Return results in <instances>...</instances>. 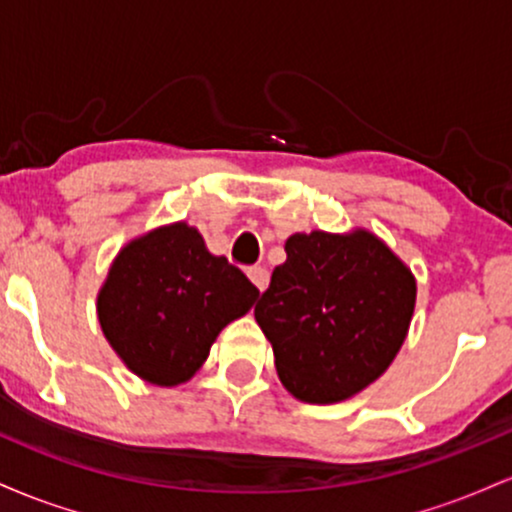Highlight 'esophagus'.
Listing matches in <instances>:
<instances>
[{
	"mask_svg": "<svg viewBox=\"0 0 512 512\" xmlns=\"http://www.w3.org/2000/svg\"><path fill=\"white\" fill-rule=\"evenodd\" d=\"M248 276H250L252 284L257 286V289H260V291L267 289V284H269V272H267V269H264V267H252V269H248Z\"/></svg>",
	"mask_w": 512,
	"mask_h": 512,
	"instance_id": "34e87169",
	"label": "esophagus"
}]
</instances>
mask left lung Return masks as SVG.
Returning <instances> with one entry per match:
<instances>
[{"label": "left lung", "mask_w": 512, "mask_h": 512, "mask_svg": "<svg viewBox=\"0 0 512 512\" xmlns=\"http://www.w3.org/2000/svg\"><path fill=\"white\" fill-rule=\"evenodd\" d=\"M416 281L368 231L296 233L255 320L293 397L332 404L385 373L407 337Z\"/></svg>", "instance_id": "left-lung-1"}]
</instances>
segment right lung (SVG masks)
<instances>
[{"instance_id":"obj_1","label":"right lung","mask_w":512,"mask_h":512,"mask_svg":"<svg viewBox=\"0 0 512 512\" xmlns=\"http://www.w3.org/2000/svg\"><path fill=\"white\" fill-rule=\"evenodd\" d=\"M260 296L226 257H214L187 223L132 240L110 267L98 320L132 373L156 385L190 380L228 322Z\"/></svg>"}]
</instances>
